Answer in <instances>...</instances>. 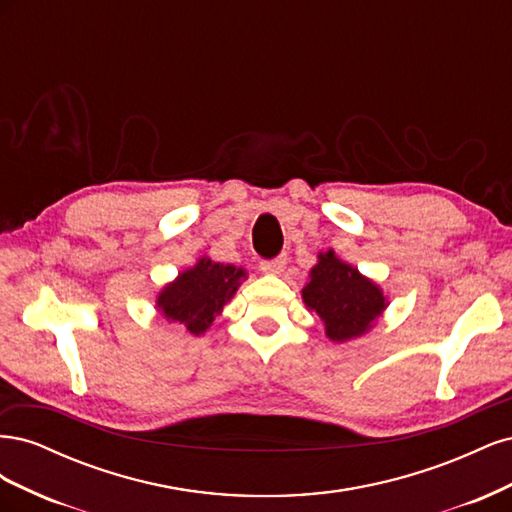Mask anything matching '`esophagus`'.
<instances>
[{"mask_svg":"<svg viewBox=\"0 0 512 512\" xmlns=\"http://www.w3.org/2000/svg\"><path fill=\"white\" fill-rule=\"evenodd\" d=\"M286 256H277V258H271V260H262L260 262V269L262 273H269V275H280L286 267Z\"/></svg>","mask_w":512,"mask_h":512,"instance_id":"esophagus-1","label":"esophagus"}]
</instances>
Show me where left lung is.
Listing matches in <instances>:
<instances>
[{"instance_id":"8db88e82","label":"left lung","mask_w":512,"mask_h":512,"mask_svg":"<svg viewBox=\"0 0 512 512\" xmlns=\"http://www.w3.org/2000/svg\"><path fill=\"white\" fill-rule=\"evenodd\" d=\"M303 301L324 320L333 342L363 335L386 307L382 290L333 252L320 254L303 288Z\"/></svg>"}]
</instances>
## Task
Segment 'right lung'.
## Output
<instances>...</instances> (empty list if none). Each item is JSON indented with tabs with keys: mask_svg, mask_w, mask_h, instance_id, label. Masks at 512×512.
I'll return each mask as SVG.
<instances>
[{
	"mask_svg": "<svg viewBox=\"0 0 512 512\" xmlns=\"http://www.w3.org/2000/svg\"><path fill=\"white\" fill-rule=\"evenodd\" d=\"M241 277H245L243 269L200 258L194 269L183 271L162 290L158 307L164 318L185 324L190 333L200 335L211 327L213 318L235 294Z\"/></svg>",
	"mask_w": 512,
	"mask_h": 512,
	"instance_id": "right-lung-1",
	"label": "right lung"
}]
</instances>
